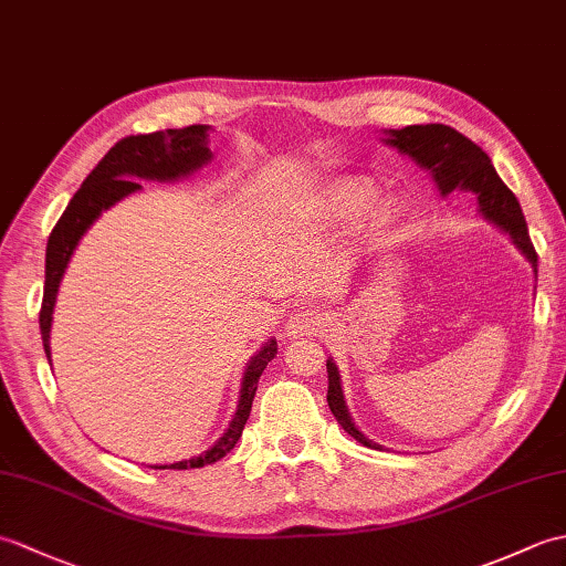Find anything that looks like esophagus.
Segmentation results:
<instances>
[{
    "label": "esophagus",
    "mask_w": 566,
    "mask_h": 566,
    "mask_svg": "<svg viewBox=\"0 0 566 566\" xmlns=\"http://www.w3.org/2000/svg\"><path fill=\"white\" fill-rule=\"evenodd\" d=\"M314 333H318V316L311 314V311L292 314V318L286 321L284 326L286 338H304V335H314Z\"/></svg>",
    "instance_id": "esophagus-1"
}]
</instances>
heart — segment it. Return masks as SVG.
<instances>
[{
    "mask_svg": "<svg viewBox=\"0 0 566 566\" xmlns=\"http://www.w3.org/2000/svg\"><path fill=\"white\" fill-rule=\"evenodd\" d=\"M359 203H363V195H359L357 189H345L333 199V209L338 213H347V211H353L355 207H359Z\"/></svg>",
    "mask_w": 566,
    "mask_h": 566,
    "instance_id": "heart-1",
    "label": "heart"
}]
</instances>
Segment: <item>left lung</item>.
<instances>
[{
  "instance_id": "left-lung-1",
  "label": "left lung",
  "mask_w": 566,
  "mask_h": 566,
  "mask_svg": "<svg viewBox=\"0 0 566 566\" xmlns=\"http://www.w3.org/2000/svg\"><path fill=\"white\" fill-rule=\"evenodd\" d=\"M389 138H384L389 146L399 148L408 158H413L420 167L432 175L438 182L440 195H450L452 189H469L479 199L482 213L491 223H496L501 231H506L513 243L518 245L523 255L531 260L537 274V252L527 235V223L518 199L513 191L503 185V179L496 175V167L491 165L489 155L476 146L474 140L462 136L444 124H426V126H406L401 130H384ZM328 369V406L335 420L343 426L347 436H353L365 448L379 450L377 442L367 440L353 423L347 413L340 389V375L333 359L326 363Z\"/></svg>"
}]
</instances>
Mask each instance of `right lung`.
<instances>
[{"instance_id":"add662e5","label":"right lung","mask_w":566,"mask_h":566,"mask_svg":"<svg viewBox=\"0 0 566 566\" xmlns=\"http://www.w3.org/2000/svg\"><path fill=\"white\" fill-rule=\"evenodd\" d=\"M209 126H187V128H167L155 130L146 136H126L116 143V146L104 155L99 165L84 179L82 187L70 199L65 213L60 216L51 238H48L45 248V286H43V306H41V338L51 363V323H53V306L57 296V286L63 282V274L67 262L75 252L80 238L84 231L99 219L104 209L114 207L116 201L134 195L140 189L138 179H179L189 172L199 170L203 163L211 160L209 150ZM276 355V340L264 343L260 353L250 359L240 384V401L238 411L231 420V426L223 432V438L199 457H191L185 462L165 464L167 469H195L203 464L219 462L235 448L238 438L243 436V428L248 423L252 399H255L260 375L268 367L270 359ZM155 467V469H165Z\"/></svg>"}]
</instances>
